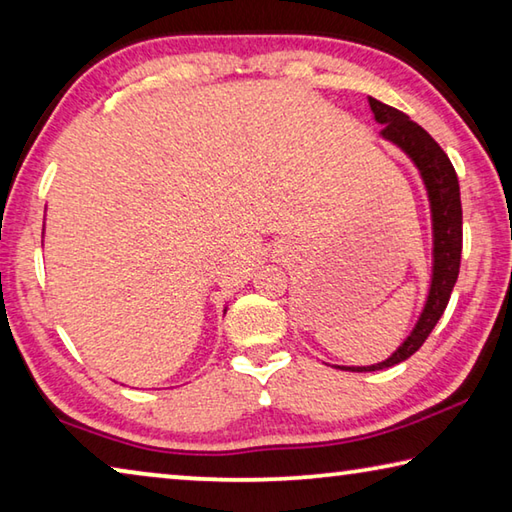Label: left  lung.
Here are the masks:
<instances>
[{"mask_svg":"<svg viewBox=\"0 0 512 512\" xmlns=\"http://www.w3.org/2000/svg\"><path fill=\"white\" fill-rule=\"evenodd\" d=\"M370 110L375 121L381 126V140L395 144L415 169H418L422 185L427 189L429 212H431V284L427 300H424L422 314L418 323L406 336L404 343L391 357L372 366H341V370L352 372H375L391 368L395 363H402L420 350V345L427 341L431 329L436 327L440 316L445 314V307L452 296V289L458 280V268H461V250H463V210H461V189L452 162L440 149L438 142L415 124L397 108L386 106L377 99L368 97Z\"/></svg>","mask_w":512,"mask_h":512,"instance_id":"1","label":"left lung"}]
</instances>
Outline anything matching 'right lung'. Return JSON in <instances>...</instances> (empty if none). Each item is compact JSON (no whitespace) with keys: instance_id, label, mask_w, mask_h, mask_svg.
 <instances>
[{"instance_id":"add662e5","label":"right lung","mask_w":512,"mask_h":512,"mask_svg":"<svg viewBox=\"0 0 512 512\" xmlns=\"http://www.w3.org/2000/svg\"><path fill=\"white\" fill-rule=\"evenodd\" d=\"M223 314H225V311H223Z\"/></svg>"}]
</instances>
